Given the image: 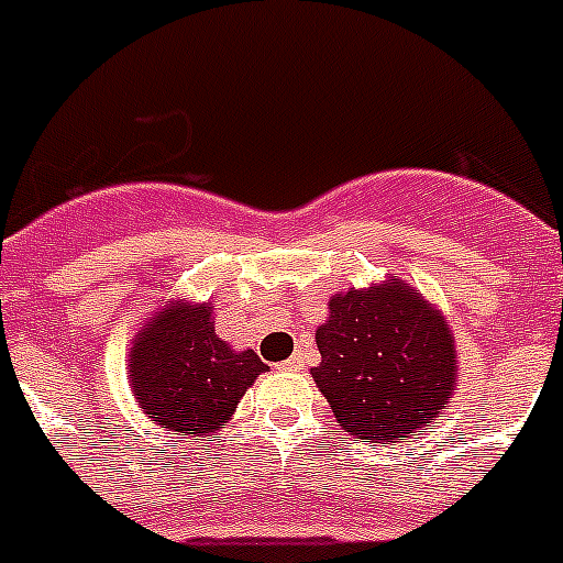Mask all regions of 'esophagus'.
<instances>
[{
  "instance_id": "esophagus-1",
  "label": "esophagus",
  "mask_w": 563,
  "mask_h": 563,
  "mask_svg": "<svg viewBox=\"0 0 563 563\" xmlns=\"http://www.w3.org/2000/svg\"><path fill=\"white\" fill-rule=\"evenodd\" d=\"M282 369H287V372H298V369H305V361H301V357H298V355H292L290 361H285V363H282Z\"/></svg>"
}]
</instances>
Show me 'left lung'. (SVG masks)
<instances>
[{"instance_id":"8db88e82","label":"left lung","mask_w":563,"mask_h":563,"mask_svg":"<svg viewBox=\"0 0 563 563\" xmlns=\"http://www.w3.org/2000/svg\"><path fill=\"white\" fill-rule=\"evenodd\" d=\"M321 363L312 369L343 431L361 442L417 437L456 386L449 321L400 278L330 298V318L316 330Z\"/></svg>"}]
</instances>
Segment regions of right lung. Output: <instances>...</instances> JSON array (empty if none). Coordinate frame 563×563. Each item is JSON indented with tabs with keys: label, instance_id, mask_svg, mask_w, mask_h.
Masks as SVG:
<instances>
[{
	"label": "right lung",
	"instance_id": "add662e5",
	"mask_svg": "<svg viewBox=\"0 0 563 563\" xmlns=\"http://www.w3.org/2000/svg\"><path fill=\"white\" fill-rule=\"evenodd\" d=\"M267 363L231 350L213 330L211 307L172 301L148 318L129 352V386L143 415L168 434L222 429Z\"/></svg>",
	"mask_w": 563,
	"mask_h": 563
}]
</instances>
